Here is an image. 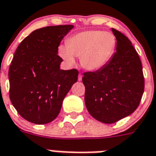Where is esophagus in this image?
<instances>
[{
    "mask_svg": "<svg viewBox=\"0 0 156 156\" xmlns=\"http://www.w3.org/2000/svg\"><path fill=\"white\" fill-rule=\"evenodd\" d=\"M82 74H78V81H82Z\"/></svg>",
    "mask_w": 156,
    "mask_h": 156,
    "instance_id": "34e87169",
    "label": "esophagus"
}]
</instances>
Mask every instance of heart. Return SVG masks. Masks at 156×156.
<instances>
[{
  "label": "heart",
  "mask_w": 156,
  "mask_h": 156,
  "mask_svg": "<svg viewBox=\"0 0 156 156\" xmlns=\"http://www.w3.org/2000/svg\"><path fill=\"white\" fill-rule=\"evenodd\" d=\"M116 46V37L108 31L90 30L77 33L70 38L67 47H62L60 55L69 63L80 58L86 70L94 71L104 67L111 59Z\"/></svg>",
  "instance_id": "b5f03b06"
}]
</instances>
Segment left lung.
I'll list each match as a JSON object with an SVG mask.
<instances>
[{
  "instance_id": "obj_1",
  "label": "left lung",
  "mask_w": 156,
  "mask_h": 156,
  "mask_svg": "<svg viewBox=\"0 0 156 156\" xmlns=\"http://www.w3.org/2000/svg\"><path fill=\"white\" fill-rule=\"evenodd\" d=\"M116 51L96 71L83 73L85 103L90 114L105 124H112L132 114L140 103L144 77L138 53L128 37L112 28Z\"/></svg>"
}]
</instances>
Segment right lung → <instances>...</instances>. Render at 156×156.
Returning a JSON list of instances; mask_svg holds the SVG:
<instances>
[{"instance_id":"obj_1","label":"right lung","mask_w":156,"mask_h":156,"mask_svg":"<svg viewBox=\"0 0 156 156\" xmlns=\"http://www.w3.org/2000/svg\"><path fill=\"white\" fill-rule=\"evenodd\" d=\"M73 25L35 30L16 50L9 70V98L23 119L36 125L58 116L62 101L78 81L76 69L60 70V42Z\"/></svg>"}]
</instances>
